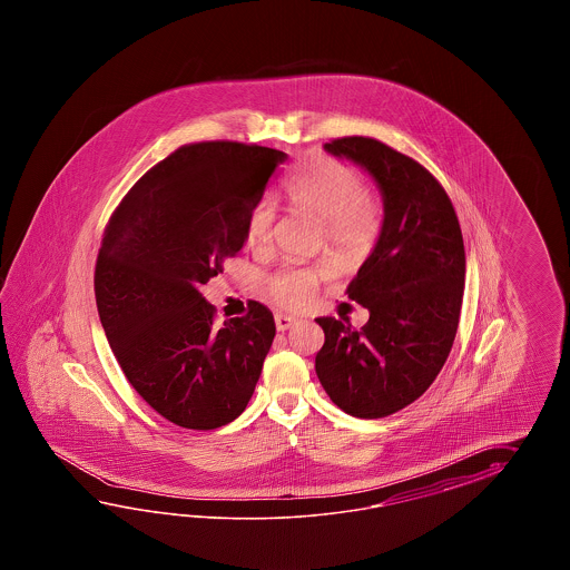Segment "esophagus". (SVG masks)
Here are the masks:
<instances>
[{
	"instance_id": "34e87169",
	"label": "esophagus",
	"mask_w": 570,
	"mask_h": 570,
	"mask_svg": "<svg viewBox=\"0 0 570 570\" xmlns=\"http://www.w3.org/2000/svg\"><path fill=\"white\" fill-rule=\"evenodd\" d=\"M295 324V317H291V315L277 314L275 315V326L279 332H285V330H289L291 326Z\"/></svg>"
}]
</instances>
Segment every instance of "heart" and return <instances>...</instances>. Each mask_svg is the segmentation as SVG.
<instances>
[{"instance_id":"b5f03b06","label":"heart","mask_w":570,"mask_h":570,"mask_svg":"<svg viewBox=\"0 0 570 570\" xmlns=\"http://www.w3.org/2000/svg\"><path fill=\"white\" fill-rule=\"evenodd\" d=\"M285 197L293 209L320 219V244L342 261H356L371 253L385 219L381 197L363 185L358 169L327 155H309L285 181ZM277 222L273 202H256L246 219V243L250 248H267ZM330 268L283 265L263 279L268 299L299 309L312 302L322 281L330 279Z\"/></svg>"}]
</instances>
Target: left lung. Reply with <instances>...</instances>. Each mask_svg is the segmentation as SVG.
<instances>
[{
    "instance_id": "8db88e82",
    "label": "left lung",
    "mask_w": 570,
    "mask_h": 570,
    "mask_svg": "<svg viewBox=\"0 0 570 570\" xmlns=\"http://www.w3.org/2000/svg\"><path fill=\"white\" fill-rule=\"evenodd\" d=\"M324 148L373 175L385 219L346 289L368 322L356 330L348 317H317L326 340L315 373L342 412L387 417L422 397L449 358L466 268L461 224L444 187L412 157L366 136Z\"/></svg>"
}]
</instances>
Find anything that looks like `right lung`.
<instances>
[{"mask_svg": "<svg viewBox=\"0 0 570 570\" xmlns=\"http://www.w3.org/2000/svg\"><path fill=\"white\" fill-rule=\"evenodd\" d=\"M287 155L243 142L177 148L109 218L96 263L101 326L124 375L165 420L216 430L246 410L275 338L263 303L214 326L202 287L246 240V219Z\"/></svg>", "mask_w": 570, "mask_h": 570, "instance_id": "right-lung-1", "label": "right lung"}]
</instances>
